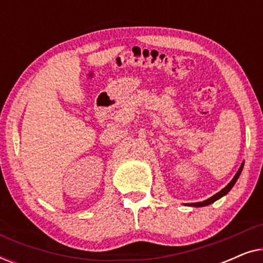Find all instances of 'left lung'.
Returning <instances> with one entry per match:
<instances>
[{"label": "left lung", "mask_w": 263, "mask_h": 263, "mask_svg": "<svg viewBox=\"0 0 263 263\" xmlns=\"http://www.w3.org/2000/svg\"><path fill=\"white\" fill-rule=\"evenodd\" d=\"M243 166H244V163H242V165H240V167L238 168V171H237V174L235 175V177L232 178V181L229 183L228 185L225 186L224 189H221L220 192L219 193H217L215 194V195H213L212 197H210V199H207V200H204V201H202V202H194V203H184V204H188V206H193V207H204V206H208V204H211V203H213L214 201H217V200H219L220 199V197H222V196H225L226 194H228L230 190L232 189V186L235 185V183L237 182V179H238V177L240 176V174H242V170H243Z\"/></svg>", "instance_id": "8db88e82"}]
</instances>
